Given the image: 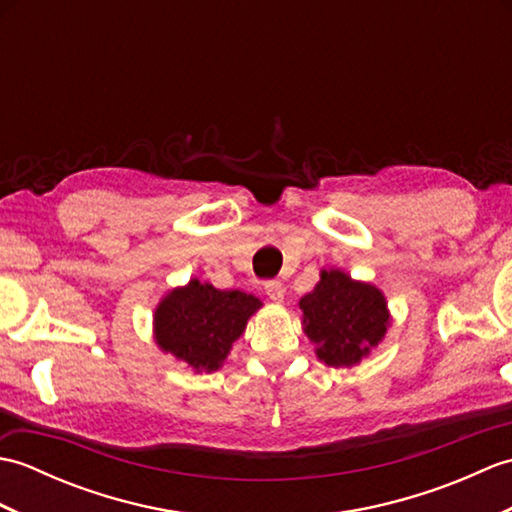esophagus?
I'll list each match as a JSON object with an SVG mask.
<instances>
[{"label":"esophagus","mask_w":512,"mask_h":512,"mask_svg":"<svg viewBox=\"0 0 512 512\" xmlns=\"http://www.w3.org/2000/svg\"><path fill=\"white\" fill-rule=\"evenodd\" d=\"M264 288H266V295H268L270 301H275V303L284 301L286 290H284V286H281V281H266Z\"/></svg>","instance_id":"obj_1"}]
</instances>
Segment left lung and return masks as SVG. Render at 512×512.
<instances>
[{
	"label": "left lung",
	"instance_id": "1",
	"mask_svg": "<svg viewBox=\"0 0 512 512\" xmlns=\"http://www.w3.org/2000/svg\"><path fill=\"white\" fill-rule=\"evenodd\" d=\"M303 332L317 345L319 361L330 367L361 363L389 328L385 295L354 281L343 270H321L319 284L301 297Z\"/></svg>",
	"mask_w": 512,
	"mask_h": 512
}]
</instances>
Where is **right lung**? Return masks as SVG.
<instances>
[{
  "label": "right lung",
  "mask_w": 512,
  "mask_h": 512,
  "mask_svg": "<svg viewBox=\"0 0 512 512\" xmlns=\"http://www.w3.org/2000/svg\"><path fill=\"white\" fill-rule=\"evenodd\" d=\"M259 308L262 301L242 290H217L206 281L191 279L158 303L156 343L195 372H215Z\"/></svg>",
  "instance_id": "right-lung-1"
}]
</instances>
